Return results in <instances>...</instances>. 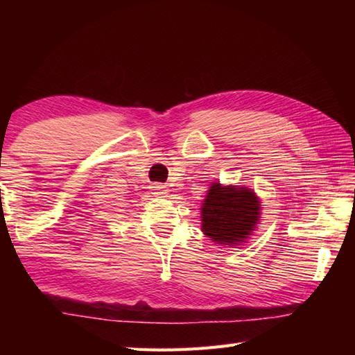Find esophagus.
<instances>
[{"instance_id": "esophagus-1", "label": "esophagus", "mask_w": 355, "mask_h": 355, "mask_svg": "<svg viewBox=\"0 0 355 355\" xmlns=\"http://www.w3.org/2000/svg\"><path fill=\"white\" fill-rule=\"evenodd\" d=\"M168 192H169L168 187H166L162 183H157V184L153 186V193L157 195V197H166V195H168Z\"/></svg>"}]
</instances>
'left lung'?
<instances>
[{
  "label": "left lung",
  "mask_w": 355,
  "mask_h": 355,
  "mask_svg": "<svg viewBox=\"0 0 355 355\" xmlns=\"http://www.w3.org/2000/svg\"><path fill=\"white\" fill-rule=\"evenodd\" d=\"M259 201L247 187L210 186L202 202V232L220 244L244 243L258 224Z\"/></svg>",
  "instance_id": "left-lung-1"
}]
</instances>
